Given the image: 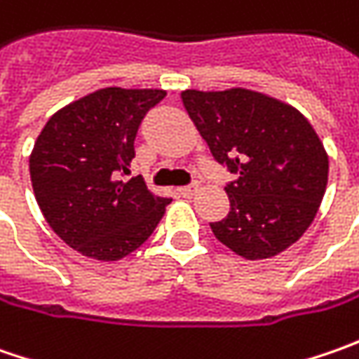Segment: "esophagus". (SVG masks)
Masks as SVG:
<instances>
[{"instance_id": "34e87169", "label": "esophagus", "mask_w": 359, "mask_h": 359, "mask_svg": "<svg viewBox=\"0 0 359 359\" xmlns=\"http://www.w3.org/2000/svg\"><path fill=\"white\" fill-rule=\"evenodd\" d=\"M198 182L196 184H191V186H184V187H177V191H180V196H184V198H191L196 191H198Z\"/></svg>"}]
</instances>
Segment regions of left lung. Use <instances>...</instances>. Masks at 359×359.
Listing matches in <instances>:
<instances>
[{
  "instance_id": "8db88e82",
  "label": "left lung",
  "mask_w": 359,
  "mask_h": 359,
  "mask_svg": "<svg viewBox=\"0 0 359 359\" xmlns=\"http://www.w3.org/2000/svg\"><path fill=\"white\" fill-rule=\"evenodd\" d=\"M182 102L212 156L238 173L214 236L245 259L282 254L324 200L330 161L316 130L294 105L245 88L186 90Z\"/></svg>"
}]
</instances>
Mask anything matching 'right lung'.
I'll return each mask as SVG.
<instances>
[{
  "mask_svg": "<svg viewBox=\"0 0 359 359\" xmlns=\"http://www.w3.org/2000/svg\"><path fill=\"white\" fill-rule=\"evenodd\" d=\"M163 90L104 88L55 111L35 140L29 175L41 214L86 257L118 262L144 243L170 205L145 186L123 182L144 116Z\"/></svg>",
  "mask_w": 359,
  "mask_h": 359,
  "instance_id": "1",
  "label": "right lung"
}]
</instances>
